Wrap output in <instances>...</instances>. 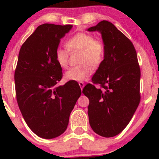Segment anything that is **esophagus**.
Returning a JSON list of instances; mask_svg holds the SVG:
<instances>
[{"label": "esophagus", "instance_id": "34e87169", "mask_svg": "<svg viewBox=\"0 0 159 159\" xmlns=\"http://www.w3.org/2000/svg\"><path fill=\"white\" fill-rule=\"evenodd\" d=\"M79 85L80 87V88H81V90H82V89H83V88H84V83L83 82H79Z\"/></svg>", "mask_w": 159, "mask_h": 159}]
</instances>
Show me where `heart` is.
Here are the masks:
<instances>
[{"mask_svg":"<svg viewBox=\"0 0 159 159\" xmlns=\"http://www.w3.org/2000/svg\"><path fill=\"white\" fill-rule=\"evenodd\" d=\"M66 47L69 52L80 51L79 66L71 67L65 73L64 77L69 81L83 82L90 77L93 67L101 64L104 57V46L101 41L95 40L91 34L79 32L66 42ZM57 64L62 68L68 65L69 52L66 49L58 47L55 51Z\"/></svg>","mask_w":159,"mask_h":159,"instance_id":"heart-1","label":"heart"}]
</instances>
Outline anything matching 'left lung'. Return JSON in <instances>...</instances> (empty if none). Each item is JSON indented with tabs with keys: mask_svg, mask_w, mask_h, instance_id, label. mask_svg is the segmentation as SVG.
<instances>
[{
	"mask_svg": "<svg viewBox=\"0 0 159 159\" xmlns=\"http://www.w3.org/2000/svg\"><path fill=\"white\" fill-rule=\"evenodd\" d=\"M88 31L101 34L104 58L82 93L89 98V122L95 133L111 138L131 120L140 103V69L131 41L112 23L101 21Z\"/></svg>",
	"mask_w": 159,
	"mask_h": 159,
	"instance_id": "8db88e82",
	"label": "left lung"
}]
</instances>
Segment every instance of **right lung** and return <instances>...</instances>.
I'll return each mask as SVG.
<instances>
[{
	"instance_id": "right-lung-1",
	"label": "right lung",
	"mask_w": 159,
	"mask_h": 159,
	"mask_svg": "<svg viewBox=\"0 0 159 159\" xmlns=\"http://www.w3.org/2000/svg\"><path fill=\"white\" fill-rule=\"evenodd\" d=\"M72 25L43 24L19 51L14 74L16 100L26 123L34 134L52 139L64 133L81 89L77 82L58 86L62 69L55 51Z\"/></svg>"
}]
</instances>
